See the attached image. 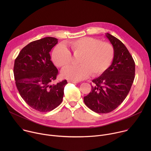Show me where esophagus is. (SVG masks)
<instances>
[{"mask_svg":"<svg viewBox=\"0 0 151 151\" xmlns=\"http://www.w3.org/2000/svg\"><path fill=\"white\" fill-rule=\"evenodd\" d=\"M68 82L69 83H78V82H77V81H70V80H68Z\"/></svg>","mask_w":151,"mask_h":151,"instance_id":"esophagus-1","label":"esophagus"}]
</instances>
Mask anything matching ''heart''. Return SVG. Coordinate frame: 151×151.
Here are the masks:
<instances>
[{"mask_svg":"<svg viewBox=\"0 0 151 151\" xmlns=\"http://www.w3.org/2000/svg\"><path fill=\"white\" fill-rule=\"evenodd\" d=\"M69 48L75 57H79L78 66H72L61 72L63 78L72 81H81L90 73L97 76L103 73L111 64L114 57V49L109 42L84 37L72 40ZM54 63L57 67L65 68L72 60L70 51L63 45L57 46L52 55Z\"/></svg>","mask_w":151,"mask_h":151,"instance_id":"obj_1","label":"heart"}]
</instances>
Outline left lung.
<instances>
[{
    "instance_id": "left-lung-1",
    "label": "left lung",
    "mask_w": 151,
    "mask_h": 151,
    "mask_svg": "<svg viewBox=\"0 0 151 151\" xmlns=\"http://www.w3.org/2000/svg\"><path fill=\"white\" fill-rule=\"evenodd\" d=\"M114 49L111 65L99 77L93 79L91 91L83 97L89 108L98 114L115 109L127 96L134 79L135 63L123 43L106 33Z\"/></svg>"
}]
</instances>
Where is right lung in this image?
<instances>
[{
	"mask_svg": "<svg viewBox=\"0 0 151 151\" xmlns=\"http://www.w3.org/2000/svg\"><path fill=\"white\" fill-rule=\"evenodd\" d=\"M58 39L46 37L24 47L14 62V75L17 88L21 97L33 109L46 112L60 104L64 96L63 80L51 84L58 70L51 60L50 52Z\"/></svg>",
	"mask_w": 151,
	"mask_h": 151,
	"instance_id": "right-lung-1",
	"label": "right lung"
}]
</instances>
